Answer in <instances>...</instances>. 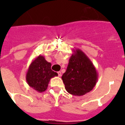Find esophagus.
I'll return each instance as SVG.
<instances>
[{
  "instance_id": "34e87169",
  "label": "esophagus",
  "mask_w": 125,
  "mask_h": 125,
  "mask_svg": "<svg viewBox=\"0 0 125 125\" xmlns=\"http://www.w3.org/2000/svg\"><path fill=\"white\" fill-rule=\"evenodd\" d=\"M57 74H58V76H59V77H60V76H61V71H59V72H57Z\"/></svg>"
}]
</instances>
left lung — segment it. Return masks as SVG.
I'll return each instance as SVG.
<instances>
[{
	"label": "left lung",
	"mask_w": 125,
	"mask_h": 125,
	"mask_svg": "<svg viewBox=\"0 0 125 125\" xmlns=\"http://www.w3.org/2000/svg\"><path fill=\"white\" fill-rule=\"evenodd\" d=\"M66 71L62 76L65 89L74 96H83L95 86L98 78L96 68L79 49H73Z\"/></svg>",
	"instance_id": "8db88e82"
}]
</instances>
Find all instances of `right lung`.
I'll use <instances>...</instances> for the list:
<instances>
[{"label":"right lung","mask_w":125,"mask_h":125,"mask_svg":"<svg viewBox=\"0 0 125 125\" xmlns=\"http://www.w3.org/2000/svg\"><path fill=\"white\" fill-rule=\"evenodd\" d=\"M51 64L39 55L32 61L26 73V81L30 87L39 93L47 89L50 79L57 76V73L51 69Z\"/></svg>","instance_id":"obj_1"}]
</instances>
